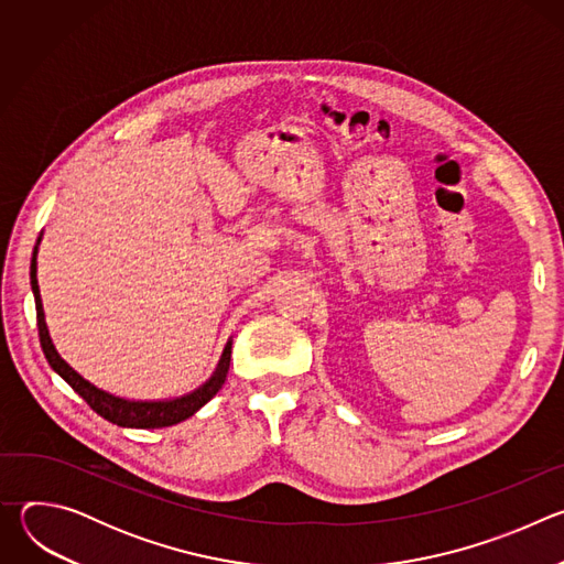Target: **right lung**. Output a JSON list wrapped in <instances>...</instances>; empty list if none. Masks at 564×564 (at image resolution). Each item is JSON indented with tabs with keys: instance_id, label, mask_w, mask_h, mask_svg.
Returning <instances> with one entry per match:
<instances>
[{
	"instance_id": "right-lung-1",
	"label": "right lung",
	"mask_w": 564,
	"mask_h": 564,
	"mask_svg": "<svg viewBox=\"0 0 564 564\" xmlns=\"http://www.w3.org/2000/svg\"><path fill=\"white\" fill-rule=\"evenodd\" d=\"M42 236L37 238L40 246ZM37 246L33 252V263H31V288L35 294V310H37V330H40V344L44 350V357L48 361V366L79 394L87 404L107 422L124 426V429H163V426H174L178 422H185L187 417H192L198 409H203L207 401L223 388L227 370H229V359H231V341H227L220 361L214 370V375L194 392L170 399V401H131V399H122L116 397L111 392L100 390L98 386H94L91 381H87L83 375H77L55 350L46 321H44V307H42V296H40V285H37Z\"/></svg>"
}]
</instances>
